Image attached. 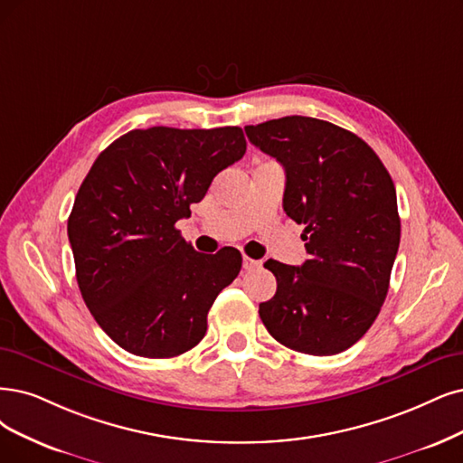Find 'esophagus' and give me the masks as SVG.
I'll use <instances>...</instances> for the list:
<instances>
[{
  "label": "esophagus",
  "mask_w": 463,
  "mask_h": 463,
  "mask_svg": "<svg viewBox=\"0 0 463 463\" xmlns=\"http://www.w3.org/2000/svg\"><path fill=\"white\" fill-rule=\"evenodd\" d=\"M242 265H244V269H246V270H251V269H260V267L263 265V261H260V260H251V258H248V255H244Z\"/></svg>",
  "instance_id": "esophagus-1"
}]
</instances>
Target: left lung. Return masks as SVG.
Wrapping results in <instances>:
<instances>
[{
	"label": "left lung",
	"mask_w": 463,
	"mask_h": 463,
	"mask_svg": "<svg viewBox=\"0 0 463 463\" xmlns=\"http://www.w3.org/2000/svg\"><path fill=\"white\" fill-rule=\"evenodd\" d=\"M251 145L286 171L284 212L309 253L301 267L269 260L277 294L260 305L269 334L305 354H335L380 315L401 242L389 171L361 137L330 122L286 116L246 126Z\"/></svg>",
	"instance_id": "left-lung-1"
}]
</instances>
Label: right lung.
<instances>
[{
    "instance_id": "obj_1",
    "label": "right lung",
    "mask_w": 463,
    "mask_h": 463,
    "mask_svg": "<svg viewBox=\"0 0 463 463\" xmlns=\"http://www.w3.org/2000/svg\"><path fill=\"white\" fill-rule=\"evenodd\" d=\"M246 152L241 128L133 129L99 154L68 217L76 279L99 326L128 353L198 345L242 255L198 253L175 229L213 177Z\"/></svg>"
}]
</instances>
